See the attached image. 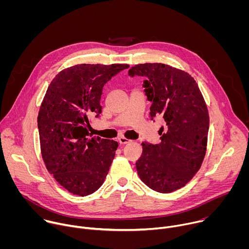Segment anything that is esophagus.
I'll use <instances>...</instances> for the list:
<instances>
[{
  "instance_id": "obj_1",
  "label": "esophagus",
  "mask_w": 249,
  "mask_h": 249,
  "mask_svg": "<svg viewBox=\"0 0 249 249\" xmlns=\"http://www.w3.org/2000/svg\"><path fill=\"white\" fill-rule=\"evenodd\" d=\"M118 142L119 143L121 144V145H125V144H128V143H130V140H128V139H126V138H124V137H120L119 139H118Z\"/></svg>"
}]
</instances>
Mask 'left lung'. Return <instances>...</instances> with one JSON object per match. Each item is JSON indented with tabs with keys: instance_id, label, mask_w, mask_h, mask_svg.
<instances>
[{
	"instance_id": "left-lung-1",
	"label": "left lung",
	"mask_w": 249,
	"mask_h": 249,
	"mask_svg": "<svg viewBox=\"0 0 249 249\" xmlns=\"http://www.w3.org/2000/svg\"><path fill=\"white\" fill-rule=\"evenodd\" d=\"M128 75L146 79L143 88L152 102L151 119L160 117L165 122L159 131L160 144L142 143L137 172L151 189L173 192L191 180L204 160L209 131L206 103L194 79L168 65H136Z\"/></svg>"
}]
</instances>
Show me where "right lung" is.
<instances>
[{
    "label": "right lung",
    "instance_id": "add662e5",
    "mask_svg": "<svg viewBox=\"0 0 249 249\" xmlns=\"http://www.w3.org/2000/svg\"><path fill=\"white\" fill-rule=\"evenodd\" d=\"M125 64L76 65L50 83L38 113L40 148L48 171L69 192L88 196L104 182L118 143L89 133L99 117L102 89Z\"/></svg>",
    "mask_w": 249,
    "mask_h": 249
}]
</instances>
